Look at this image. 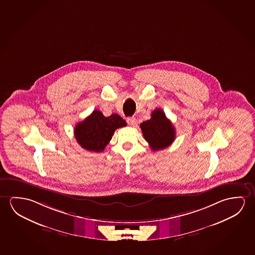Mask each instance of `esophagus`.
Returning <instances> with one entry per match:
<instances>
[{
	"mask_svg": "<svg viewBox=\"0 0 255 255\" xmlns=\"http://www.w3.org/2000/svg\"><path fill=\"white\" fill-rule=\"evenodd\" d=\"M127 123H128V125H129V126H137V120H136V118H127Z\"/></svg>",
	"mask_w": 255,
	"mask_h": 255,
	"instance_id": "obj_1",
	"label": "esophagus"
}]
</instances>
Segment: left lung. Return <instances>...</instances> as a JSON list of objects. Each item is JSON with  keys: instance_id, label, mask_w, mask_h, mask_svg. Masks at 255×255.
<instances>
[{"instance_id": "1", "label": "left lung", "mask_w": 255, "mask_h": 255, "mask_svg": "<svg viewBox=\"0 0 255 255\" xmlns=\"http://www.w3.org/2000/svg\"><path fill=\"white\" fill-rule=\"evenodd\" d=\"M142 133L153 151L166 148L172 144L176 130L161 109L153 110L151 118L140 125Z\"/></svg>"}]
</instances>
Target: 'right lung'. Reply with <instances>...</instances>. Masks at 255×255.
Instances as JSON below:
<instances>
[{
  "instance_id": "obj_1",
  "label": "right lung",
  "mask_w": 255,
  "mask_h": 255,
  "mask_svg": "<svg viewBox=\"0 0 255 255\" xmlns=\"http://www.w3.org/2000/svg\"><path fill=\"white\" fill-rule=\"evenodd\" d=\"M126 126V122L118 114L107 118L101 111L94 110L89 117L76 126L75 137L83 148L99 153L110 143L115 130Z\"/></svg>"
}]
</instances>
